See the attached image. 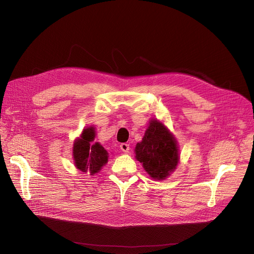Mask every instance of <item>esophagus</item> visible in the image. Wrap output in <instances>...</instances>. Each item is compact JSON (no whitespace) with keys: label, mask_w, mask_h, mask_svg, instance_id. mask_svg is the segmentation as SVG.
Returning a JSON list of instances; mask_svg holds the SVG:
<instances>
[{"label":"esophagus","mask_w":254,"mask_h":254,"mask_svg":"<svg viewBox=\"0 0 254 254\" xmlns=\"http://www.w3.org/2000/svg\"><path fill=\"white\" fill-rule=\"evenodd\" d=\"M120 149L123 150L124 152H128L129 144H127V143H121V144H120Z\"/></svg>","instance_id":"1"}]
</instances>
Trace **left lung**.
I'll list each match as a JSON object with an SVG mask.
<instances>
[{"label":"left lung","mask_w":254,"mask_h":254,"mask_svg":"<svg viewBox=\"0 0 254 254\" xmlns=\"http://www.w3.org/2000/svg\"><path fill=\"white\" fill-rule=\"evenodd\" d=\"M136 159L153 180H164L179 163L174 137L158 120H151L142 141L136 145Z\"/></svg>","instance_id":"obj_1"}]
</instances>
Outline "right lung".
Instances as JSON below:
<instances>
[{"label": "right lung", "mask_w": 254, "mask_h": 254, "mask_svg": "<svg viewBox=\"0 0 254 254\" xmlns=\"http://www.w3.org/2000/svg\"><path fill=\"white\" fill-rule=\"evenodd\" d=\"M94 134L93 127L85 128L81 138L74 142L72 151L76 168L91 175L100 171L108 162V152L106 149L98 143H90L95 137Z\"/></svg>", "instance_id": "add662e5"}]
</instances>
